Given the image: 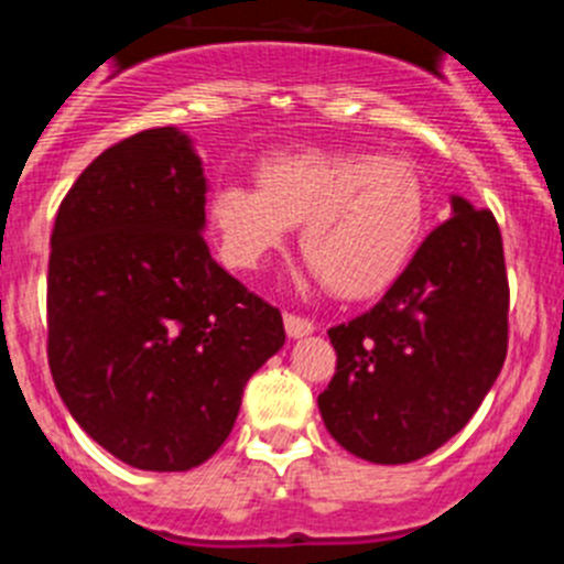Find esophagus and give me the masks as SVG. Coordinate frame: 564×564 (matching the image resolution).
<instances>
[{"instance_id":"esophagus-1","label":"esophagus","mask_w":564,"mask_h":564,"mask_svg":"<svg viewBox=\"0 0 564 564\" xmlns=\"http://www.w3.org/2000/svg\"><path fill=\"white\" fill-rule=\"evenodd\" d=\"M313 330H316V327H313V322H307V318H302V316H293V313H285V333H288V338L311 336Z\"/></svg>"}]
</instances>
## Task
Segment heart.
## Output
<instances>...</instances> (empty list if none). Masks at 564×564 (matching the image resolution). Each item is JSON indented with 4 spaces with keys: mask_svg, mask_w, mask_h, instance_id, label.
<instances>
[{
    "mask_svg": "<svg viewBox=\"0 0 564 564\" xmlns=\"http://www.w3.org/2000/svg\"><path fill=\"white\" fill-rule=\"evenodd\" d=\"M257 186L220 183L208 226L231 271H257L299 246L336 296L370 299L410 265L426 228V186L410 161L361 149H299L257 163Z\"/></svg>",
    "mask_w": 564,
    "mask_h": 564,
    "instance_id": "obj_1",
    "label": "heart"
}]
</instances>
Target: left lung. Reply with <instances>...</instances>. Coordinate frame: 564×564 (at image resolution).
I'll use <instances>...</instances> for the list:
<instances>
[{"label":"left lung","instance_id":"left-lung-1","mask_svg":"<svg viewBox=\"0 0 564 564\" xmlns=\"http://www.w3.org/2000/svg\"><path fill=\"white\" fill-rule=\"evenodd\" d=\"M327 336L338 364L318 412L338 446L381 466L441 449L506 361L508 279L491 212L452 194V217L378 305Z\"/></svg>","mask_w":564,"mask_h":564}]
</instances>
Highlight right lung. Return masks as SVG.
<instances>
[{"instance_id": "obj_1", "label": "right lung", "mask_w": 564, "mask_h": 564, "mask_svg": "<svg viewBox=\"0 0 564 564\" xmlns=\"http://www.w3.org/2000/svg\"><path fill=\"white\" fill-rule=\"evenodd\" d=\"M208 181L177 127L89 163L50 239L47 358L64 406L143 471H188L231 435L248 378L285 344L276 307L203 242Z\"/></svg>"}]
</instances>
